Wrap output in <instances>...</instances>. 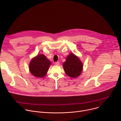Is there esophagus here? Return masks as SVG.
Returning <instances> with one entry per match:
<instances>
[{
  "label": "esophagus",
  "instance_id": "esophagus-1",
  "mask_svg": "<svg viewBox=\"0 0 121 121\" xmlns=\"http://www.w3.org/2000/svg\"><path fill=\"white\" fill-rule=\"evenodd\" d=\"M55 65H60V63L59 62H55Z\"/></svg>",
  "mask_w": 121,
  "mask_h": 121
}]
</instances>
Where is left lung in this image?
Instances as JSON below:
<instances>
[{
    "label": "left lung",
    "mask_w": 121,
    "mask_h": 121,
    "mask_svg": "<svg viewBox=\"0 0 121 121\" xmlns=\"http://www.w3.org/2000/svg\"><path fill=\"white\" fill-rule=\"evenodd\" d=\"M63 66L65 74L72 78L78 77L81 74L83 69L82 63L73 53L67 56Z\"/></svg>",
    "instance_id": "8db88e82"
}]
</instances>
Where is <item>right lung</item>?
<instances>
[{"mask_svg": "<svg viewBox=\"0 0 121 121\" xmlns=\"http://www.w3.org/2000/svg\"><path fill=\"white\" fill-rule=\"evenodd\" d=\"M50 65L51 61L44 55L40 54L32 59L29 65V70L34 77L43 78L47 74Z\"/></svg>", "mask_w": 121, "mask_h": 121, "instance_id": "1", "label": "right lung"}]
</instances>
